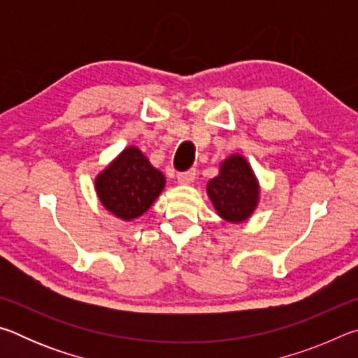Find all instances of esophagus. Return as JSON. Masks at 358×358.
I'll use <instances>...</instances> for the list:
<instances>
[{
	"label": "esophagus",
	"instance_id": "esophagus-1",
	"mask_svg": "<svg viewBox=\"0 0 358 358\" xmlns=\"http://www.w3.org/2000/svg\"><path fill=\"white\" fill-rule=\"evenodd\" d=\"M177 178H178V183L181 185L192 183V181L196 180V169H191V171H186V172H180L177 175Z\"/></svg>",
	"mask_w": 358,
	"mask_h": 358
}]
</instances>
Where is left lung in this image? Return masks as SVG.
<instances>
[{"label":"left lung","instance_id":"1","mask_svg":"<svg viewBox=\"0 0 358 358\" xmlns=\"http://www.w3.org/2000/svg\"><path fill=\"white\" fill-rule=\"evenodd\" d=\"M207 191L217 213L230 222L248 220L259 199L257 181L250 164L240 155L222 162L220 175L208 181Z\"/></svg>","mask_w":358,"mask_h":358}]
</instances>
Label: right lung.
I'll use <instances>...</instances> for the list:
<instances>
[{
	"label": "right lung",
	"mask_w": 358,
	"mask_h": 358,
	"mask_svg": "<svg viewBox=\"0 0 358 358\" xmlns=\"http://www.w3.org/2000/svg\"><path fill=\"white\" fill-rule=\"evenodd\" d=\"M166 178L136 147L126 148L96 178V191L104 207L121 220L143 215L164 189Z\"/></svg>",
	"instance_id": "obj_1"
}]
</instances>
